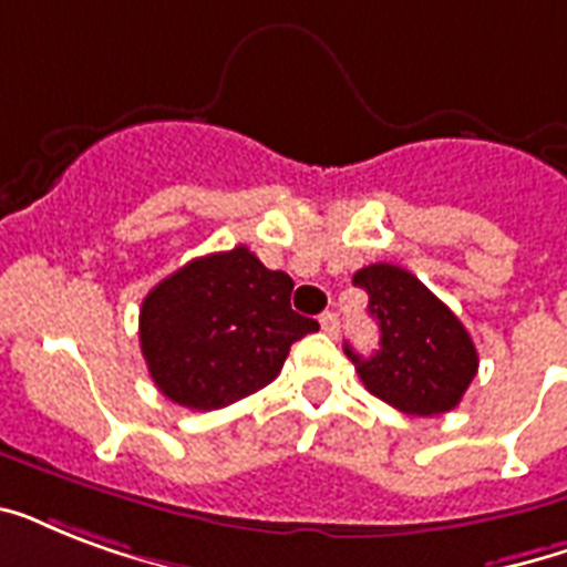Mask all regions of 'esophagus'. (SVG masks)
Instances as JSON below:
<instances>
[{"instance_id":"1","label":"esophagus","mask_w":567,"mask_h":567,"mask_svg":"<svg viewBox=\"0 0 567 567\" xmlns=\"http://www.w3.org/2000/svg\"><path fill=\"white\" fill-rule=\"evenodd\" d=\"M320 327H323V332H327V336L336 338L338 329H341V320H338L336 311H323V315H320Z\"/></svg>"}]
</instances>
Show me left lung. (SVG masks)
Listing matches in <instances>:
<instances>
[{
    "label": "left lung",
    "mask_w": 567,
    "mask_h": 567,
    "mask_svg": "<svg viewBox=\"0 0 567 567\" xmlns=\"http://www.w3.org/2000/svg\"><path fill=\"white\" fill-rule=\"evenodd\" d=\"M353 282L368 291V311L379 323L373 355H359L344 344L364 388L417 417L456 409L480 368L462 320L403 267L385 261L362 267Z\"/></svg>",
    "instance_id": "1"
}]
</instances>
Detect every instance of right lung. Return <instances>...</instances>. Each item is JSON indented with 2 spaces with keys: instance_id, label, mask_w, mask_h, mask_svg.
<instances>
[{
  "instance_id": "obj_1",
  "label": "right lung",
  "mask_w": 567,
  "mask_h": 567,
  "mask_svg": "<svg viewBox=\"0 0 567 567\" xmlns=\"http://www.w3.org/2000/svg\"><path fill=\"white\" fill-rule=\"evenodd\" d=\"M291 276L267 270L247 247L194 258L141 306V350L167 400L212 412L282 371L288 350L318 320L291 309Z\"/></svg>"
}]
</instances>
